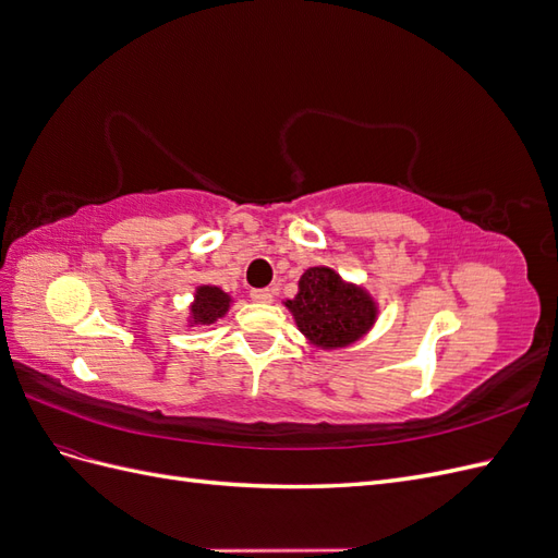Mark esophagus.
I'll return each instance as SVG.
<instances>
[{"label": "esophagus", "mask_w": 558, "mask_h": 558, "mask_svg": "<svg viewBox=\"0 0 558 558\" xmlns=\"http://www.w3.org/2000/svg\"><path fill=\"white\" fill-rule=\"evenodd\" d=\"M251 300L253 302H263V305H265V302H272V291H269V289H253L251 291Z\"/></svg>", "instance_id": "1"}]
</instances>
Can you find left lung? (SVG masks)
I'll return each instance as SVG.
<instances>
[{
    "instance_id": "8db88e82",
    "label": "left lung",
    "mask_w": 558,
    "mask_h": 558,
    "mask_svg": "<svg viewBox=\"0 0 558 558\" xmlns=\"http://www.w3.org/2000/svg\"><path fill=\"white\" fill-rule=\"evenodd\" d=\"M298 330L318 349H342L373 330L379 307L363 286L349 283L332 267L305 269L298 295L283 302Z\"/></svg>"
}]
</instances>
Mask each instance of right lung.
Here are the masks:
<instances>
[{
  "label": "right lung",
  "mask_w": 558,
  "mask_h": 558,
  "mask_svg": "<svg viewBox=\"0 0 558 558\" xmlns=\"http://www.w3.org/2000/svg\"><path fill=\"white\" fill-rule=\"evenodd\" d=\"M232 305V298L218 289V286H197L193 302H191V316L189 326H211L218 318H223Z\"/></svg>",
  "instance_id": "1"
}]
</instances>
